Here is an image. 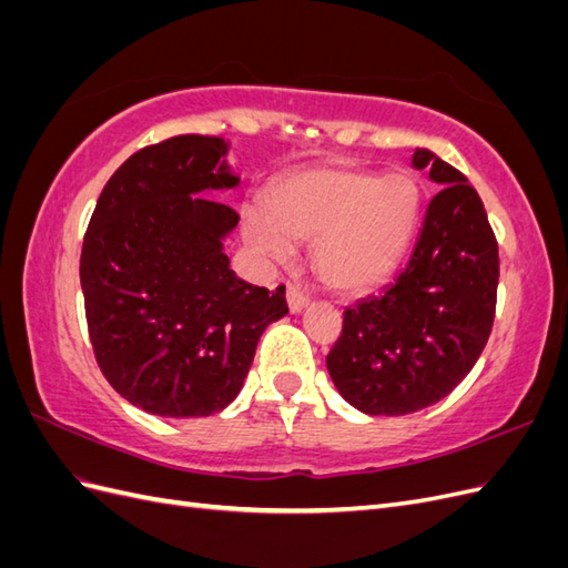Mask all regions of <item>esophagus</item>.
Masks as SVG:
<instances>
[{
    "label": "esophagus",
    "instance_id": "esophagus-1",
    "mask_svg": "<svg viewBox=\"0 0 568 568\" xmlns=\"http://www.w3.org/2000/svg\"><path fill=\"white\" fill-rule=\"evenodd\" d=\"M286 301H288V311L291 313H301L303 311V307L307 305V296L303 294V291L298 288V286H288L286 288Z\"/></svg>",
    "mask_w": 568,
    "mask_h": 568
}]
</instances>
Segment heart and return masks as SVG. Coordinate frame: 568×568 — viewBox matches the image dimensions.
<instances>
[{
	"instance_id": "b5f03b06",
	"label": "heart",
	"mask_w": 568,
	"mask_h": 568,
	"mask_svg": "<svg viewBox=\"0 0 568 568\" xmlns=\"http://www.w3.org/2000/svg\"><path fill=\"white\" fill-rule=\"evenodd\" d=\"M265 211L246 209L248 242L286 261L291 242H313L320 280L357 294L386 280L415 236L422 192L403 170L355 165L291 170L265 189Z\"/></svg>"
}]
</instances>
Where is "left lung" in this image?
Listing matches in <instances>:
<instances>
[{
	"instance_id": "obj_1",
	"label": "left lung",
	"mask_w": 568,
	"mask_h": 568,
	"mask_svg": "<svg viewBox=\"0 0 568 568\" xmlns=\"http://www.w3.org/2000/svg\"><path fill=\"white\" fill-rule=\"evenodd\" d=\"M428 201L403 272L343 313L326 355L336 390L365 415L403 417L443 400L484 353L495 317L497 242L484 201L459 170L415 149Z\"/></svg>"
}]
</instances>
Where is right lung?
Wrapping results in <instances>:
<instances>
[{"label": "right lung", "instance_id": "add662e5", "mask_svg": "<svg viewBox=\"0 0 568 568\" xmlns=\"http://www.w3.org/2000/svg\"><path fill=\"white\" fill-rule=\"evenodd\" d=\"M222 136L144 146L101 192L84 232L80 284L106 382L159 417H209L244 386L284 286L239 280L225 239L239 215L201 194L234 189Z\"/></svg>", "mask_w": 568, "mask_h": 568}]
</instances>
